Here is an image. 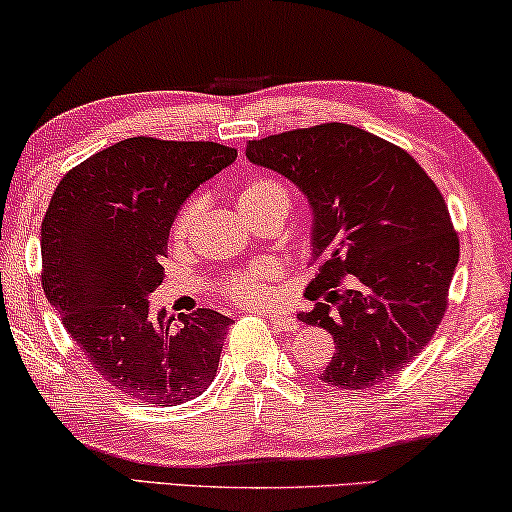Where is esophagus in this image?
<instances>
[{"label": "esophagus", "instance_id": "1", "mask_svg": "<svg viewBox=\"0 0 512 512\" xmlns=\"http://www.w3.org/2000/svg\"><path fill=\"white\" fill-rule=\"evenodd\" d=\"M266 319L273 324V329L278 331H296L299 329V319L292 315H266Z\"/></svg>", "mask_w": 512, "mask_h": 512}]
</instances>
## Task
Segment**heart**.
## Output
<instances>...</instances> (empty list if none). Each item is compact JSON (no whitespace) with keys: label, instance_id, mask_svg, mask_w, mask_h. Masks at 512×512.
Returning <instances> with one entry per match:
<instances>
[{"label":"heart","instance_id":"heart-1","mask_svg":"<svg viewBox=\"0 0 512 512\" xmlns=\"http://www.w3.org/2000/svg\"><path fill=\"white\" fill-rule=\"evenodd\" d=\"M239 209L243 218L248 223H253L255 218L262 216H287L289 207H292V195H289L287 186L273 177H253L248 179L239 188L236 195ZM204 195H195L186 202V207L179 211L177 223H174V236L183 239L190 232V227L195 225V220L200 218L204 211ZM282 276V266L273 259H259V262L248 264L246 269L230 273L220 282V292L225 299H230L236 305L243 308H264L276 301V289L273 282Z\"/></svg>","mask_w":512,"mask_h":512}]
</instances>
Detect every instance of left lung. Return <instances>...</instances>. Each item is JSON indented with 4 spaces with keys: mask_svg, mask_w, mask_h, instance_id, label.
Returning <instances> with one entry per match:
<instances>
[{
    "mask_svg": "<svg viewBox=\"0 0 512 512\" xmlns=\"http://www.w3.org/2000/svg\"><path fill=\"white\" fill-rule=\"evenodd\" d=\"M246 158L282 174L312 211L319 269L299 312L333 335L322 381L370 388L407 368L446 312L460 241L434 181L407 151L349 124L250 140Z\"/></svg>",
    "mask_w": 512,
    "mask_h": 512,
    "instance_id": "1",
    "label": "left lung"
}]
</instances>
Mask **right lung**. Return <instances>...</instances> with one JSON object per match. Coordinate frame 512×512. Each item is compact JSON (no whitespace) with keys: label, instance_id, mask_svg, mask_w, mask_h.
I'll return each instance as SVG.
<instances>
[{"label":"right lung","instance_id":"add662e5","mask_svg":"<svg viewBox=\"0 0 512 512\" xmlns=\"http://www.w3.org/2000/svg\"><path fill=\"white\" fill-rule=\"evenodd\" d=\"M234 160L216 142L128 137L73 167L52 195L43 292L91 368L128 398L177 407L216 377L232 319L200 308L177 322L149 296L181 204Z\"/></svg>","mask_w":512,"mask_h":512}]
</instances>
